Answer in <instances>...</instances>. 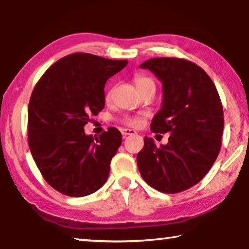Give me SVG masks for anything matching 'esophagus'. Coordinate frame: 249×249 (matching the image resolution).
<instances>
[{
  "mask_svg": "<svg viewBox=\"0 0 249 249\" xmlns=\"http://www.w3.org/2000/svg\"><path fill=\"white\" fill-rule=\"evenodd\" d=\"M135 134H137V133H136V130H134V129H129V128L122 129V135H123V137L128 136V135H135Z\"/></svg>",
  "mask_w": 249,
  "mask_h": 249,
  "instance_id": "34e87169",
  "label": "esophagus"
}]
</instances>
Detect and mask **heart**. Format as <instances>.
I'll return each mask as SVG.
<instances>
[{"label": "heart", "mask_w": 249, "mask_h": 249, "mask_svg": "<svg viewBox=\"0 0 249 249\" xmlns=\"http://www.w3.org/2000/svg\"><path fill=\"white\" fill-rule=\"evenodd\" d=\"M135 84H136L137 89L138 90H142L144 89L146 87H149V86H153L155 87V83H154V80L151 79L148 75H145V74H138L135 77ZM112 96V90H109L107 94V100H109ZM123 123L127 126H130V127H138V126H141L142 123V120L141 116H126L123 119Z\"/></svg>", "instance_id": "b5f03b06"}]
</instances>
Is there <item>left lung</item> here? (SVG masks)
I'll return each mask as SVG.
<instances>
[{
  "label": "left lung",
  "instance_id": "left-lung-1",
  "mask_svg": "<svg viewBox=\"0 0 249 249\" xmlns=\"http://www.w3.org/2000/svg\"><path fill=\"white\" fill-rule=\"evenodd\" d=\"M140 67L162 82V107L150 129L170 136L167 145L159 147L144 138L138 169L156 190L184 191L204 178L220 153L224 127L220 95L208 73L185 59L153 58Z\"/></svg>",
  "mask_w": 249,
  "mask_h": 249
}]
</instances>
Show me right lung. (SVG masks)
<instances>
[{
	"label": "right lung",
	"mask_w": 249,
	"mask_h": 249,
	"mask_svg": "<svg viewBox=\"0 0 249 249\" xmlns=\"http://www.w3.org/2000/svg\"><path fill=\"white\" fill-rule=\"evenodd\" d=\"M127 62L74 53L50 66L34 88L28 104L29 149L44 179L62 195L89 196L107 180L122 144L121 132L109 127L93 137L83 127L104 107L107 80Z\"/></svg>",
	"instance_id": "add662e5"
}]
</instances>
